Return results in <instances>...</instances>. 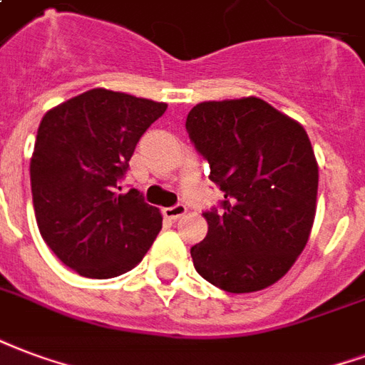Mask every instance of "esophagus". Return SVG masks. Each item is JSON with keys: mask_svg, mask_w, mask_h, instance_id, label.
I'll list each match as a JSON object with an SVG mask.
<instances>
[{"mask_svg": "<svg viewBox=\"0 0 365 365\" xmlns=\"http://www.w3.org/2000/svg\"><path fill=\"white\" fill-rule=\"evenodd\" d=\"M187 212V207L185 205H174V207H168V209L162 210V215L170 220H178V218H182L183 215Z\"/></svg>", "mask_w": 365, "mask_h": 365, "instance_id": "esophagus-1", "label": "esophagus"}]
</instances>
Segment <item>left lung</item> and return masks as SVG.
<instances>
[{"mask_svg": "<svg viewBox=\"0 0 365 365\" xmlns=\"http://www.w3.org/2000/svg\"><path fill=\"white\" fill-rule=\"evenodd\" d=\"M185 129L224 193V210L203 212L195 271L232 294L274 284L306 247L317 209L319 166L306 129L255 96L201 102Z\"/></svg>", "mask_w": 365, "mask_h": 365, "instance_id": "8db88e82", "label": "left lung"}]
</instances>
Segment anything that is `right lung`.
I'll list each match as a JSON object with an SVG mask.
<instances>
[{"label": "right lung", "mask_w": 365, "mask_h": 365, "mask_svg": "<svg viewBox=\"0 0 365 365\" xmlns=\"http://www.w3.org/2000/svg\"><path fill=\"white\" fill-rule=\"evenodd\" d=\"M168 104L93 88L48 110L31 158L38 230L58 259L86 279L141 263L162 215L137 190L118 193L141 135Z\"/></svg>", "instance_id": "add662e5"}]
</instances>
